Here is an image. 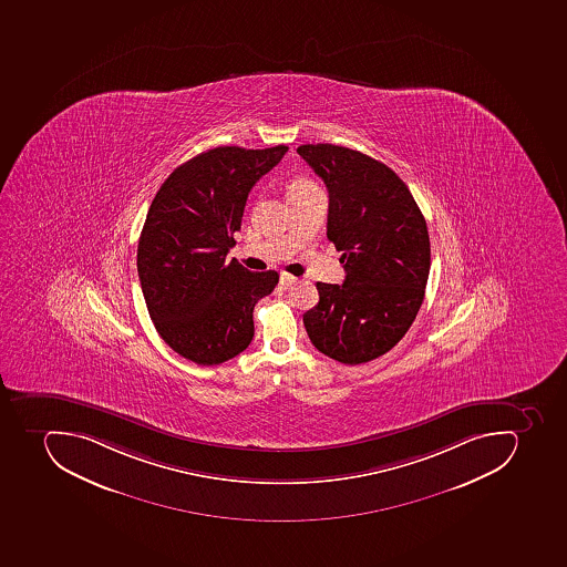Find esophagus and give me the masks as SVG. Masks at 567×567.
<instances>
[{"label":"esophagus","instance_id":"34e87169","mask_svg":"<svg viewBox=\"0 0 567 567\" xmlns=\"http://www.w3.org/2000/svg\"><path fill=\"white\" fill-rule=\"evenodd\" d=\"M279 282H281V286H285V288H290L291 285L297 282V277L290 276V274H281Z\"/></svg>","mask_w":567,"mask_h":567}]
</instances>
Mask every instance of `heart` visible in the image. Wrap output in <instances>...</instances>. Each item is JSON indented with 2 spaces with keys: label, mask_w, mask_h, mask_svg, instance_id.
<instances>
[{
  "label": "heart",
  "mask_w": 567,
  "mask_h": 567,
  "mask_svg": "<svg viewBox=\"0 0 567 567\" xmlns=\"http://www.w3.org/2000/svg\"><path fill=\"white\" fill-rule=\"evenodd\" d=\"M313 188H318V186L308 177H295L288 185V195L302 194V192L313 190Z\"/></svg>",
  "instance_id": "1"
}]
</instances>
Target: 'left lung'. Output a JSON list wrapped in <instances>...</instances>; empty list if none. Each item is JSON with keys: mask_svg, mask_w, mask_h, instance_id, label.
<instances>
[{"mask_svg": "<svg viewBox=\"0 0 567 567\" xmlns=\"http://www.w3.org/2000/svg\"><path fill=\"white\" fill-rule=\"evenodd\" d=\"M329 190L327 238L340 250L343 285L317 282L320 302L303 315L309 340L343 364L381 358L413 326L431 270L425 218L408 185L368 154L300 145Z\"/></svg>", "mask_w": 567, "mask_h": 567, "instance_id": "obj_1", "label": "left lung"}]
</instances>
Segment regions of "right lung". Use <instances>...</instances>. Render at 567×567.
I'll use <instances>...</instances> for the list:
<instances>
[{
  "mask_svg": "<svg viewBox=\"0 0 567 567\" xmlns=\"http://www.w3.org/2000/svg\"><path fill=\"white\" fill-rule=\"evenodd\" d=\"M288 147L223 145L174 171L154 195L142 227L136 270L156 331L200 367L226 363L252 341L254 306L279 274L250 272L227 252L259 177Z\"/></svg>",
  "mask_w": 567,
  "mask_h": 567,
  "instance_id": "right-lung-1",
  "label": "right lung"
}]
</instances>
